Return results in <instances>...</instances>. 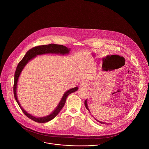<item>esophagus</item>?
<instances>
[{"label": "esophagus", "instance_id": "1", "mask_svg": "<svg viewBox=\"0 0 149 149\" xmlns=\"http://www.w3.org/2000/svg\"><path fill=\"white\" fill-rule=\"evenodd\" d=\"M79 86L81 88H86L88 87V84L87 82H82L80 84Z\"/></svg>", "mask_w": 149, "mask_h": 149}]
</instances>
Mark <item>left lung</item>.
I'll list each match as a JSON object with an SVG mask.
<instances>
[{"label": "left lung", "instance_id": "1", "mask_svg": "<svg viewBox=\"0 0 149 149\" xmlns=\"http://www.w3.org/2000/svg\"><path fill=\"white\" fill-rule=\"evenodd\" d=\"M84 104H85V106H86V109L88 110V111L90 113V110H89V109H88V104H87V100H86V101H85V102H84ZM95 120H96L98 122H100L101 124H109L108 123H105V122H102V121H99V120H97V119H95Z\"/></svg>", "mask_w": 149, "mask_h": 149}]
</instances>
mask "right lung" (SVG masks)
<instances>
[{
	"label": "right lung",
	"instance_id": "add662e5",
	"mask_svg": "<svg viewBox=\"0 0 149 149\" xmlns=\"http://www.w3.org/2000/svg\"><path fill=\"white\" fill-rule=\"evenodd\" d=\"M71 51L70 48H67V47H65L61 45H57V44H49L46 45H41L38 47H35L30 50H29L26 55L24 56V57L22 58L17 66L15 73V77H14V87H13V93H14V97L15 98L18 104L19 107L22 110L23 113L30 119L38 122V123H47L53 118H54L59 113V111L61 110V109L63 108V106L65 105L67 98L68 97V95L70 94L74 93L77 91L78 90V87H76L72 88H71L68 90H67L64 94H63L61 101H59V104L56 106V107L55 109V110L49 115L42 117H36L35 116H33L28 112H26L23 107L21 106L17 96V82L19 80V78L21 72H22V70H24V67L27 65V63L35 58L37 55H44L47 54H58L60 55H66L69 54L70 51Z\"/></svg>",
	"mask_w": 149,
	"mask_h": 149
}]
</instances>
